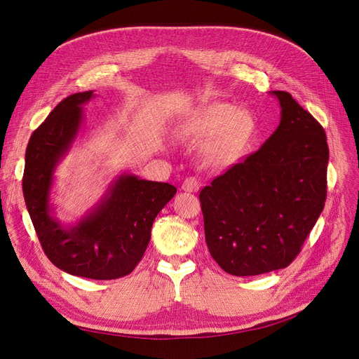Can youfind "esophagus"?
<instances>
[{
    "mask_svg": "<svg viewBox=\"0 0 359 359\" xmlns=\"http://www.w3.org/2000/svg\"><path fill=\"white\" fill-rule=\"evenodd\" d=\"M198 189H200V182H198L197 178L189 177V178L184 180V182H182V190H184V191L194 193V191H197Z\"/></svg>",
    "mask_w": 359,
    "mask_h": 359,
    "instance_id": "esophagus-1",
    "label": "esophagus"
}]
</instances>
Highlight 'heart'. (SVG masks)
I'll return each mask as SVG.
<instances>
[{"label": "heart", "mask_w": 359, "mask_h": 359, "mask_svg": "<svg viewBox=\"0 0 359 359\" xmlns=\"http://www.w3.org/2000/svg\"><path fill=\"white\" fill-rule=\"evenodd\" d=\"M250 119L233 104L215 103L197 111L177 126L181 140H203L215 135L208 147L213 165L231 163L249 137Z\"/></svg>", "instance_id": "b5f03b06"}]
</instances>
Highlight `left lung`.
<instances>
[{"label":"left lung","mask_w":359,"mask_h":359,"mask_svg":"<svg viewBox=\"0 0 359 359\" xmlns=\"http://www.w3.org/2000/svg\"><path fill=\"white\" fill-rule=\"evenodd\" d=\"M272 94L281 106L274 134L198 196L210 256L237 277L290 265L325 203L324 128L289 93Z\"/></svg>","instance_id":"left-lung-1"}]
</instances>
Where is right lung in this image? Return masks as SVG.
Wrapping results in <instances>:
<instances>
[{
  "mask_svg": "<svg viewBox=\"0 0 359 359\" xmlns=\"http://www.w3.org/2000/svg\"><path fill=\"white\" fill-rule=\"evenodd\" d=\"M91 97L93 91L66 97L34 131L25 156L23 196L42 250L57 268L78 277L114 280L131 274L141 261L153 221L177 189L125 174L76 225L65 226L53 217L54 169L76 138L82 104Z\"/></svg>",
  "mask_w": 359,
  "mask_h": 359,
  "instance_id": "1",
  "label": "right lung"
}]
</instances>
